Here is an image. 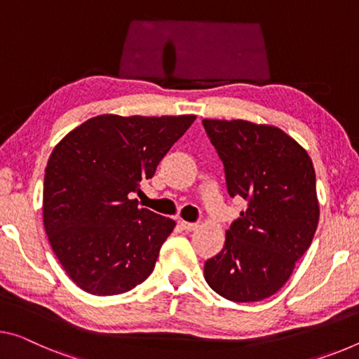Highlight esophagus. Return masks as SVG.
<instances>
[{
	"label": "esophagus",
	"mask_w": 359,
	"mask_h": 359,
	"mask_svg": "<svg viewBox=\"0 0 359 359\" xmlns=\"http://www.w3.org/2000/svg\"><path fill=\"white\" fill-rule=\"evenodd\" d=\"M180 226H181V229H184V231H194L198 228L197 223H187V222H183V219L180 222Z\"/></svg>",
	"instance_id": "obj_1"
}]
</instances>
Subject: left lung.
Instances as JSON below:
<instances>
[{"instance_id":"obj_1","label":"left lung","mask_w":359,"mask_h":359,"mask_svg":"<svg viewBox=\"0 0 359 359\" xmlns=\"http://www.w3.org/2000/svg\"><path fill=\"white\" fill-rule=\"evenodd\" d=\"M224 165L231 197L247 210L226 231L222 252L205 262L207 284L231 302H260L287 283L319 222L316 175L308 152L271 125L202 120Z\"/></svg>"}]
</instances>
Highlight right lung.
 <instances>
[{
    "instance_id": "right-lung-1",
    "label": "right lung",
    "mask_w": 359,
    "mask_h": 359,
    "mask_svg": "<svg viewBox=\"0 0 359 359\" xmlns=\"http://www.w3.org/2000/svg\"><path fill=\"white\" fill-rule=\"evenodd\" d=\"M196 115H97L60 140L48 161L43 223L69 278L93 295L144 283L175 222L131 201Z\"/></svg>"
}]
</instances>
